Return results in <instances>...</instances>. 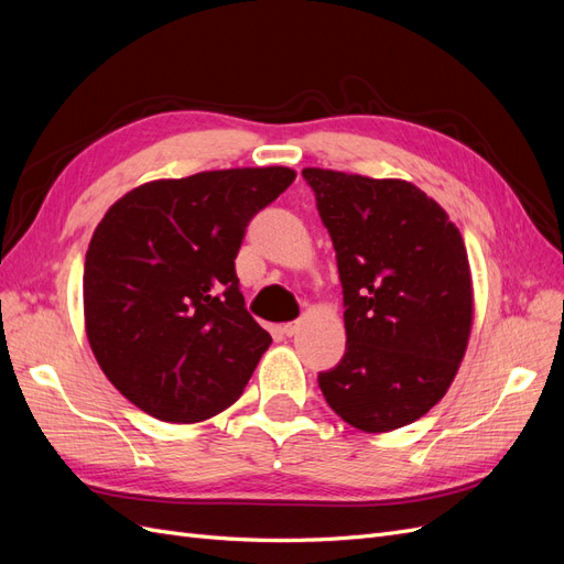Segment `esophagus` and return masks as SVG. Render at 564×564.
Instances as JSON below:
<instances>
[{
    "mask_svg": "<svg viewBox=\"0 0 564 564\" xmlns=\"http://www.w3.org/2000/svg\"><path fill=\"white\" fill-rule=\"evenodd\" d=\"M296 332H299V322H289V324H284V327H282L284 336H294Z\"/></svg>",
    "mask_w": 564,
    "mask_h": 564,
    "instance_id": "1",
    "label": "esophagus"
}]
</instances>
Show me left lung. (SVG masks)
Returning a JSON list of instances; mask_svg holds the SVG:
<instances>
[{"label": "left lung", "mask_w": 564, "mask_h": 564, "mask_svg": "<svg viewBox=\"0 0 564 564\" xmlns=\"http://www.w3.org/2000/svg\"><path fill=\"white\" fill-rule=\"evenodd\" d=\"M336 249L346 352L319 371L334 412L365 433L421 419L445 398L473 327L464 237L416 185L303 169Z\"/></svg>", "instance_id": "left-lung-1"}]
</instances>
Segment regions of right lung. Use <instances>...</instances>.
Returning <instances> with one entry per match:
<instances>
[{
	"label": "right lung",
	"mask_w": 564,
	"mask_h": 564,
	"mask_svg": "<svg viewBox=\"0 0 564 564\" xmlns=\"http://www.w3.org/2000/svg\"><path fill=\"white\" fill-rule=\"evenodd\" d=\"M294 169L162 178L117 199L84 261V324L108 381L145 414L195 423L242 395L272 344L235 272L249 220Z\"/></svg>",
	"instance_id": "right-lung-1"
}]
</instances>
